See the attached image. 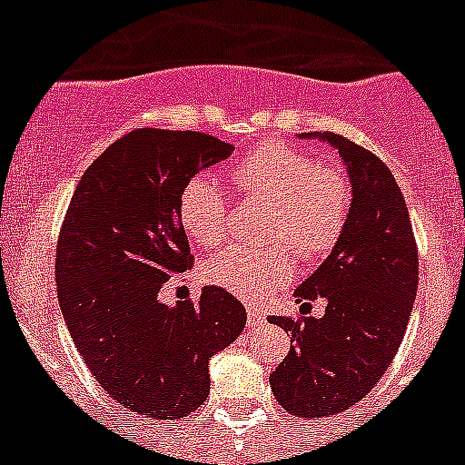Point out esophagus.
<instances>
[{
  "instance_id": "34e87169",
  "label": "esophagus",
  "mask_w": 465,
  "mask_h": 465,
  "mask_svg": "<svg viewBox=\"0 0 465 465\" xmlns=\"http://www.w3.org/2000/svg\"><path fill=\"white\" fill-rule=\"evenodd\" d=\"M262 323H265V314H262L261 310H256V307H252V310H249V319H246L249 331H256V328L262 326Z\"/></svg>"
}]
</instances>
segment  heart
<instances>
[{
    "label": "heart",
    "mask_w": 465,
    "mask_h": 465,
    "mask_svg": "<svg viewBox=\"0 0 465 465\" xmlns=\"http://www.w3.org/2000/svg\"><path fill=\"white\" fill-rule=\"evenodd\" d=\"M230 179L246 197L274 204L268 240L291 246L300 258L319 261L335 249L351 209L347 176L289 143H265L230 170ZM179 221L193 242L216 246L228 232V197L209 176H193L179 195ZM228 246L204 262V279L228 293L262 302L293 279L289 249Z\"/></svg>",
    "instance_id": "1"
}]
</instances>
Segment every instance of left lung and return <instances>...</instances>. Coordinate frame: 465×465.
I'll return each instance as SVG.
<instances>
[{
	"mask_svg": "<svg viewBox=\"0 0 465 465\" xmlns=\"http://www.w3.org/2000/svg\"><path fill=\"white\" fill-rule=\"evenodd\" d=\"M316 137L340 151L354 200L332 253L295 291L300 316L270 319L291 332L270 386L286 412L307 419L344 412L372 391L401 347L419 282L408 204L389 167L342 134ZM319 297L327 314L302 317Z\"/></svg>",
	"mask_w": 465,
	"mask_h": 465,
	"instance_id": "left-lung-1",
	"label": "left lung"
}]
</instances>
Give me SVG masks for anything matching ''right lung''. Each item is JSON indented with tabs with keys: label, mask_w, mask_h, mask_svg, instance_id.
<instances>
[{
	"label": "right lung",
	"mask_w": 465,
	"mask_h": 465,
	"mask_svg": "<svg viewBox=\"0 0 465 465\" xmlns=\"http://www.w3.org/2000/svg\"><path fill=\"white\" fill-rule=\"evenodd\" d=\"M230 153L212 134L137 127L84 172L64 213L55 252L64 323L97 384L142 417L200 408L209 359L244 331V305L219 286L176 307L158 298L193 265L182 188Z\"/></svg>",
	"instance_id": "right-lung-1"
}]
</instances>
